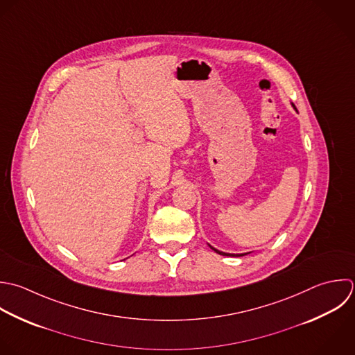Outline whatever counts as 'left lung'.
I'll return each instance as SVG.
<instances>
[{"label":"left lung","instance_id":"obj_1","mask_svg":"<svg viewBox=\"0 0 355 355\" xmlns=\"http://www.w3.org/2000/svg\"><path fill=\"white\" fill-rule=\"evenodd\" d=\"M293 105V103H292ZM293 107H295V105H293ZM296 109V107H295ZM211 248V246H210ZM216 253H218V254H221V256H238V257H241V256H245V254H248V253H242V254H230V253H224V252H220V250H217V249H214V248H211Z\"/></svg>","mask_w":355,"mask_h":355}]
</instances>
